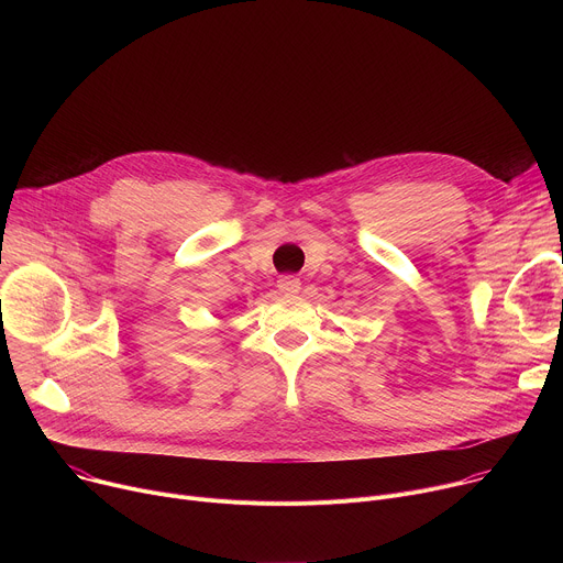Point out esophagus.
<instances>
[{"instance_id": "34e87169", "label": "esophagus", "mask_w": 563, "mask_h": 563, "mask_svg": "<svg viewBox=\"0 0 563 563\" xmlns=\"http://www.w3.org/2000/svg\"><path fill=\"white\" fill-rule=\"evenodd\" d=\"M278 289L285 294H296V291H300V280L296 276H280Z\"/></svg>"}]
</instances>
